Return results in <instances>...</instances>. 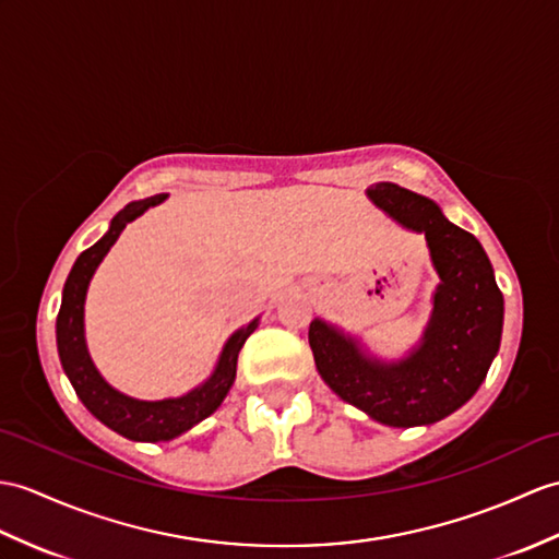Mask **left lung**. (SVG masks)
Here are the masks:
<instances>
[{
	"instance_id": "1",
	"label": "left lung",
	"mask_w": 559,
	"mask_h": 559,
	"mask_svg": "<svg viewBox=\"0 0 559 559\" xmlns=\"http://www.w3.org/2000/svg\"><path fill=\"white\" fill-rule=\"evenodd\" d=\"M367 198L426 238L440 278L431 319L405 357L381 359L357 335L317 317L309 323L317 371L335 395L383 426L436 424L484 383L500 349L502 293L481 242L450 224L433 200L395 183H376Z\"/></svg>"
}]
</instances>
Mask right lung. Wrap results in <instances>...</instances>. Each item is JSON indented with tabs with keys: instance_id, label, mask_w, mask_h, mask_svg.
Instances as JSON below:
<instances>
[{
	"instance_id": "add662e5",
	"label": "right lung",
	"mask_w": 559,
	"mask_h": 559,
	"mask_svg": "<svg viewBox=\"0 0 559 559\" xmlns=\"http://www.w3.org/2000/svg\"><path fill=\"white\" fill-rule=\"evenodd\" d=\"M166 198L168 194H154V198L131 202L111 218L109 230L104 233L93 248H87L75 259L71 274L67 283H63L61 307L57 317L59 359L75 395L81 397V402L95 419H99L104 426H109L111 431L128 440H138V443L174 440L190 431L192 426H198L210 414H214L228 395L233 381H236L238 353L259 326L257 317L248 326L233 333L224 349H221L214 371L200 385H194L192 391L180 397L140 400L116 391L111 383L104 381V376L95 367L85 343V297L90 281H93L102 259L107 257L114 242L119 240L123 228L138 216L145 214L150 206L162 204Z\"/></svg>"
}]
</instances>
